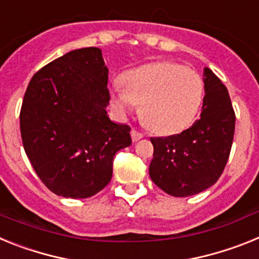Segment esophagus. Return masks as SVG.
Instances as JSON below:
<instances>
[{"label": "esophagus", "instance_id": "esophagus-1", "mask_svg": "<svg viewBox=\"0 0 259 259\" xmlns=\"http://www.w3.org/2000/svg\"><path fill=\"white\" fill-rule=\"evenodd\" d=\"M131 136H132V140H134L135 143H136V141H139V140H140V139H143L144 135L140 134V132H137V131H132L131 132Z\"/></svg>", "mask_w": 259, "mask_h": 259}]
</instances>
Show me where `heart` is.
I'll list each match as a JSON object with an SVG mask.
<instances>
[{"mask_svg": "<svg viewBox=\"0 0 259 259\" xmlns=\"http://www.w3.org/2000/svg\"><path fill=\"white\" fill-rule=\"evenodd\" d=\"M122 83L110 89L114 111L124 118L141 104V118L159 135L178 134L188 127L197 115L205 91L198 72L164 61L127 71Z\"/></svg>", "mask_w": 259, "mask_h": 259, "instance_id": "heart-1", "label": "heart"}]
</instances>
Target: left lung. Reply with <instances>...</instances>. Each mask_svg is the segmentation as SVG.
Masks as SVG:
<instances>
[{
  "instance_id": "obj_1",
  "label": "left lung",
  "mask_w": 259,
  "mask_h": 259,
  "mask_svg": "<svg viewBox=\"0 0 259 259\" xmlns=\"http://www.w3.org/2000/svg\"><path fill=\"white\" fill-rule=\"evenodd\" d=\"M200 119L182 134L152 137L150 179L174 197H188L217 183L230 157L235 111L227 88L210 68L203 70Z\"/></svg>"
}]
</instances>
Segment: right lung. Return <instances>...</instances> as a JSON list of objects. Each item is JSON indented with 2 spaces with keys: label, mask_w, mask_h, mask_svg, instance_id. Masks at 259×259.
<instances>
[{
  "label": "right lung",
  "mask_w": 259,
  "mask_h": 259,
  "mask_svg": "<svg viewBox=\"0 0 259 259\" xmlns=\"http://www.w3.org/2000/svg\"><path fill=\"white\" fill-rule=\"evenodd\" d=\"M107 70L98 48L66 53L38 70L20 109L26 154L41 182L66 198H88L109 184L114 155L131 128L110 120Z\"/></svg>",
  "instance_id": "add662e5"
}]
</instances>
